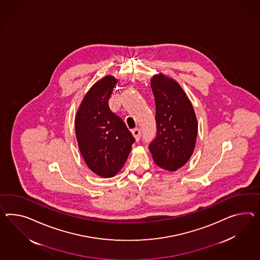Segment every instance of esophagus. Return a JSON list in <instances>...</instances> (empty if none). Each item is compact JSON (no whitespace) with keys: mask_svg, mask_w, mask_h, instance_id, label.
Returning <instances> with one entry per match:
<instances>
[{"mask_svg":"<svg viewBox=\"0 0 260 260\" xmlns=\"http://www.w3.org/2000/svg\"><path fill=\"white\" fill-rule=\"evenodd\" d=\"M132 134H133V136L137 141H139L140 140V138H141V130H140V128H136V129L132 130Z\"/></svg>","mask_w":260,"mask_h":260,"instance_id":"esophagus-1","label":"esophagus"}]
</instances>
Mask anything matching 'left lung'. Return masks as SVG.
Returning a JSON list of instances; mask_svg holds the SVG:
<instances>
[{"mask_svg": "<svg viewBox=\"0 0 260 260\" xmlns=\"http://www.w3.org/2000/svg\"><path fill=\"white\" fill-rule=\"evenodd\" d=\"M151 87L155 102V138L149 144L155 164L176 171L191 156L198 123L191 103L175 81L154 75Z\"/></svg>", "mask_w": 260, "mask_h": 260, "instance_id": "8db88e82", "label": "left lung"}]
</instances>
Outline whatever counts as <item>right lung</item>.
<instances>
[{
    "instance_id": "right-lung-1",
    "label": "right lung",
    "mask_w": 260,
    "mask_h": 260,
    "mask_svg": "<svg viewBox=\"0 0 260 260\" xmlns=\"http://www.w3.org/2000/svg\"><path fill=\"white\" fill-rule=\"evenodd\" d=\"M118 81L106 76L91 87L75 119V133L88 168L103 177H112L123 167L135 138L124 121L113 113L108 100Z\"/></svg>"
}]
</instances>
